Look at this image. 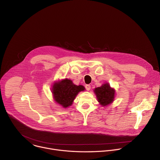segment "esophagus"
Listing matches in <instances>:
<instances>
[{
    "mask_svg": "<svg viewBox=\"0 0 160 160\" xmlns=\"http://www.w3.org/2000/svg\"><path fill=\"white\" fill-rule=\"evenodd\" d=\"M90 88H91L90 85H85V88H86L87 90L89 91V90H90Z\"/></svg>",
    "mask_w": 160,
    "mask_h": 160,
    "instance_id": "1",
    "label": "esophagus"
}]
</instances>
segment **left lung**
I'll return each instance as SVG.
<instances>
[{"mask_svg":"<svg viewBox=\"0 0 160 160\" xmlns=\"http://www.w3.org/2000/svg\"><path fill=\"white\" fill-rule=\"evenodd\" d=\"M94 93L96 95L98 102L104 107L114 101L115 90L112 88L108 83L103 84L101 87L95 88L94 89Z\"/></svg>","mask_w":160,"mask_h":160,"instance_id":"8db88e82","label":"left lung"}]
</instances>
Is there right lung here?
I'll use <instances>...</instances> for the list:
<instances>
[{"instance_id": "obj_1", "label": "right lung", "mask_w": 160, "mask_h": 160, "mask_svg": "<svg viewBox=\"0 0 160 160\" xmlns=\"http://www.w3.org/2000/svg\"><path fill=\"white\" fill-rule=\"evenodd\" d=\"M84 90L83 85H76L71 80L65 78L53 84L52 93L56 102L67 108L72 105L77 94Z\"/></svg>"}]
</instances>
